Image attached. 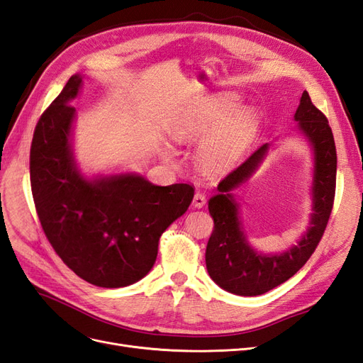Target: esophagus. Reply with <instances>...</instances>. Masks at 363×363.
<instances>
[{
  "mask_svg": "<svg viewBox=\"0 0 363 363\" xmlns=\"http://www.w3.org/2000/svg\"><path fill=\"white\" fill-rule=\"evenodd\" d=\"M206 204V195L203 192H195L194 200H192V206L196 208H201Z\"/></svg>",
  "mask_w": 363,
  "mask_h": 363,
  "instance_id": "1",
  "label": "esophagus"
}]
</instances>
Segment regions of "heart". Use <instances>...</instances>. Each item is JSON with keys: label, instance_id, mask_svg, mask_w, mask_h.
<instances>
[{"label": "heart", "instance_id": "b5f03b06", "mask_svg": "<svg viewBox=\"0 0 363 363\" xmlns=\"http://www.w3.org/2000/svg\"><path fill=\"white\" fill-rule=\"evenodd\" d=\"M235 94H216L199 108L175 118L169 125L174 140L196 142L204 138L221 122L216 133L203 142L199 155L200 167L211 174L227 171L242 156L255 139L259 128V116L255 108L240 107Z\"/></svg>", "mask_w": 363, "mask_h": 363}]
</instances>
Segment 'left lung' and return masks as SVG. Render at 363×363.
I'll return each instance as SVG.
<instances>
[{
	"mask_svg": "<svg viewBox=\"0 0 363 363\" xmlns=\"http://www.w3.org/2000/svg\"><path fill=\"white\" fill-rule=\"evenodd\" d=\"M295 121L309 139L315 152L313 213L301 240L281 255H260L252 250L238 218V204L232 191L255 172L265 157L268 144L257 148L218 184V195L208 201L213 232L206 247L208 276L223 289L244 296H255L274 289L296 274L313 255L330 218L336 189V147L325 115L316 108L306 91L295 112Z\"/></svg>",
	"mask_w": 363,
	"mask_h": 363,
	"instance_id": "left-lung-1",
	"label": "left lung"
}]
</instances>
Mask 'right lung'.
<instances>
[{
    "mask_svg": "<svg viewBox=\"0 0 363 363\" xmlns=\"http://www.w3.org/2000/svg\"><path fill=\"white\" fill-rule=\"evenodd\" d=\"M82 77L72 75L38 121L30 148V183L51 247L80 279L123 288L145 277L159 239L194 199L188 183L156 186L138 174L87 180L75 167L71 127Z\"/></svg>",
    "mask_w": 363,
    "mask_h": 363,
    "instance_id": "right-lung-1",
    "label": "right lung"
}]
</instances>
